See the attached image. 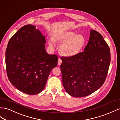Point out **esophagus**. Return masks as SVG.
<instances>
[{"mask_svg": "<svg viewBox=\"0 0 120 120\" xmlns=\"http://www.w3.org/2000/svg\"><path fill=\"white\" fill-rule=\"evenodd\" d=\"M61 63H62V60H61L60 59H59V60H58V65H60Z\"/></svg>", "mask_w": 120, "mask_h": 120, "instance_id": "34e87169", "label": "esophagus"}]
</instances>
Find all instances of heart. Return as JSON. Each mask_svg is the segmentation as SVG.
Masks as SVG:
<instances>
[{
	"label": "heart",
	"instance_id": "heart-1",
	"mask_svg": "<svg viewBox=\"0 0 120 120\" xmlns=\"http://www.w3.org/2000/svg\"><path fill=\"white\" fill-rule=\"evenodd\" d=\"M54 40L61 45L60 53L68 57L78 54L85 43V39L82 35L76 34L72 31H64L56 35ZM49 44L53 47V42L50 40Z\"/></svg>",
	"mask_w": 120,
	"mask_h": 120
}]
</instances>
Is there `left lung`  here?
Masks as SVG:
<instances>
[{"label":"left lung","instance_id":"obj_1","mask_svg":"<svg viewBox=\"0 0 120 120\" xmlns=\"http://www.w3.org/2000/svg\"><path fill=\"white\" fill-rule=\"evenodd\" d=\"M61 59L64 89L71 96L82 98L95 92L104 83L111 61V52L102 35L91 30L84 52Z\"/></svg>","mask_w":120,"mask_h":120}]
</instances>
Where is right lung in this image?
I'll list each match as a JSON object with an SVG mask.
<instances>
[{
	"label": "right lung",
	"instance_id": "1",
	"mask_svg": "<svg viewBox=\"0 0 120 120\" xmlns=\"http://www.w3.org/2000/svg\"><path fill=\"white\" fill-rule=\"evenodd\" d=\"M45 43L44 35L32 25L22 27L8 41L5 51L8 78L28 94L42 91L51 71L57 66V56L47 53Z\"/></svg>",
	"mask_w": 120,
	"mask_h": 120
}]
</instances>
